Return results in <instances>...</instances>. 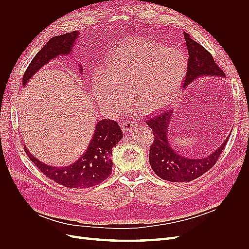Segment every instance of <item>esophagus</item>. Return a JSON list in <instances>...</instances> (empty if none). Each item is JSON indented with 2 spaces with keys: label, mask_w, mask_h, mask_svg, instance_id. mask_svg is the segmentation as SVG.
Listing matches in <instances>:
<instances>
[{
  "label": "esophagus",
  "mask_w": 249,
  "mask_h": 249,
  "mask_svg": "<svg viewBox=\"0 0 249 249\" xmlns=\"http://www.w3.org/2000/svg\"><path fill=\"white\" fill-rule=\"evenodd\" d=\"M136 125H137V124L134 123L133 120H124L122 124V129L124 132H130Z\"/></svg>",
  "instance_id": "esophagus-1"
}]
</instances>
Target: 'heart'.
Listing matches in <instances>:
<instances>
[{
	"label": "heart",
	"instance_id": "1",
	"mask_svg": "<svg viewBox=\"0 0 249 249\" xmlns=\"http://www.w3.org/2000/svg\"><path fill=\"white\" fill-rule=\"evenodd\" d=\"M187 60L182 52L143 39L124 42L92 77V91L100 105L118 113L132 103L152 111L168 103L185 79Z\"/></svg>",
	"mask_w": 249,
	"mask_h": 249
}]
</instances>
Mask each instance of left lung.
I'll list each match as a JSON object with an SVG mask.
<instances>
[{
	"label": "left lung",
	"mask_w": 249,
	"mask_h": 249,
	"mask_svg": "<svg viewBox=\"0 0 249 249\" xmlns=\"http://www.w3.org/2000/svg\"><path fill=\"white\" fill-rule=\"evenodd\" d=\"M186 46L189 53L188 69L183 88L192 81L201 76L225 77L224 72L214 61L213 56L201 44L190 38V35L184 33ZM173 110L167 108L159 114L150 116L146 124L153 130L154 141L149 148V164L158 177L169 182H190L199 178L212 168L223 152L229 137L214 153L201 158H188L175 152L167 138V127Z\"/></svg>",
	"instance_id": "8db88e82"
}]
</instances>
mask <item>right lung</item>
<instances>
[{"mask_svg": "<svg viewBox=\"0 0 249 249\" xmlns=\"http://www.w3.org/2000/svg\"><path fill=\"white\" fill-rule=\"evenodd\" d=\"M79 33L72 31L71 33L54 36L51 38L36 56L32 59L22 77V85L32 78L33 74L46 65L50 60L59 55H69L72 50ZM82 67L80 71L82 73ZM123 138V131L120 130L115 120L103 119L97 122L95 132L90 141L88 148L80 159L70 166L54 167L37 160L30 154L25 146V152L35 166L44 176L54 182L67 188L83 189L101 184L112 172V148Z\"/></svg>", "mask_w": 249, "mask_h": 249, "instance_id": "1", "label": "right lung"}]
</instances>
